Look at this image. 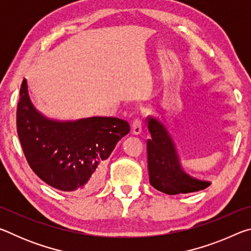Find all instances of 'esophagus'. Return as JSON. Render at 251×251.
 Returning a JSON list of instances; mask_svg holds the SVG:
<instances>
[{
	"instance_id": "1",
	"label": "esophagus",
	"mask_w": 251,
	"mask_h": 251,
	"mask_svg": "<svg viewBox=\"0 0 251 251\" xmlns=\"http://www.w3.org/2000/svg\"><path fill=\"white\" fill-rule=\"evenodd\" d=\"M143 131V123L138 120V118H136L134 120L133 124H131V133L133 135H141Z\"/></svg>"
}]
</instances>
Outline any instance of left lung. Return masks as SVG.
Returning a JSON list of instances; mask_svg holds the SVG:
<instances>
[{
  "mask_svg": "<svg viewBox=\"0 0 251 251\" xmlns=\"http://www.w3.org/2000/svg\"><path fill=\"white\" fill-rule=\"evenodd\" d=\"M147 141L148 173L151 185L167 195L199 192L210 186L211 181L189 175L185 172L175 141L167 125L156 117H148Z\"/></svg>",
  "mask_w": 251,
  "mask_h": 251,
  "instance_id": "left-lung-1",
  "label": "left lung"
}]
</instances>
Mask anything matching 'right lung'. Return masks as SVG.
Returning a JSON list of instances; mask_svg holds the SVG:
<instances>
[{"label":"right lung","instance_id":"1","mask_svg":"<svg viewBox=\"0 0 251 251\" xmlns=\"http://www.w3.org/2000/svg\"><path fill=\"white\" fill-rule=\"evenodd\" d=\"M16 127L33 172L54 188L74 194L99 188L106 159L130 130L128 123L117 117L59 121L45 116L29 99L26 79L21 85Z\"/></svg>","mask_w":251,"mask_h":251}]
</instances>
